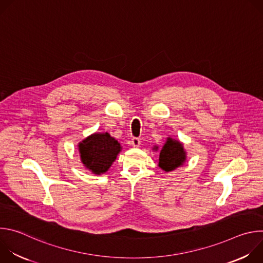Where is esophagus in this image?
I'll return each mask as SVG.
<instances>
[{
	"instance_id": "1",
	"label": "esophagus",
	"mask_w": 263,
	"mask_h": 263,
	"mask_svg": "<svg viewBox=\"0 0 263 263\" xmlns=\"http://www.w3.org/2000/svg\"><path fill=\"white\" fill-rule=\"evenodd\" d=\"M131 144L134 146V147H138L140 145V139L137 138V137H133L132 140H131Z\"/></svg>"
}]
</instances>
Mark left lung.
I'll return each instance as SVG.
<instances>
[{"instance_id": "1", "label": "left lung", "mask_w": 263, "mask_h": 263, "mask_svg": "<svg viewBox=\"0 0 263 263\" xmlns=\"http://www.w3.org/2000/svg\"><path fill=\"white\" fill-rule=\"evenodd\" d=\"M158 151V145L153 147ZM186 151L183 143L172 137H167L159 152L158 166L164 172H172L184 164L186 161Z\"/></svg>"}]
</instances>
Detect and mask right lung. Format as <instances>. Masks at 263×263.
Masks as SVG:
<instances>
[{"label":"right lung","instance_id":"1","mask_svg":"<svg viewBox=\"0 0 263 263\" xmlns=\"http://www.w3.org/2000/svg\"><path fill=\"white\" fill-rule=\"evenodd\" d=\"M80 159L95 175L105 174L122 151L120 142L108 132L93 133L78 143Z\"/></svg>","mask_w":263,"mask_h":263}]
</instances>
